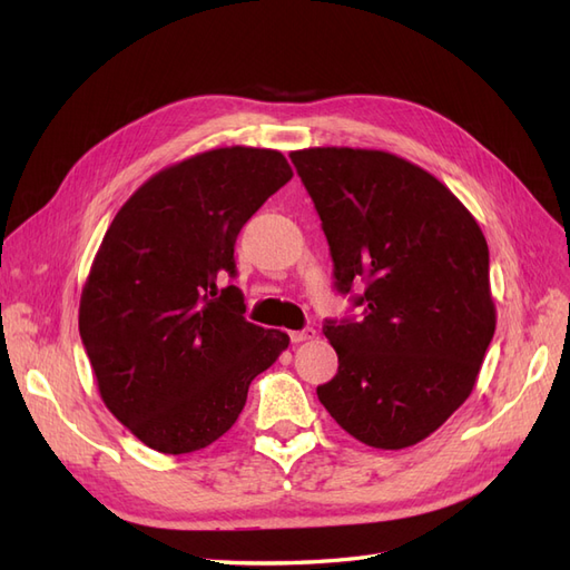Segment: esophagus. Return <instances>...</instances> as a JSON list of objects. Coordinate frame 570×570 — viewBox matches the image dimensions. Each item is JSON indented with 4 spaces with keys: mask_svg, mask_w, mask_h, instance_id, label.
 Returning <instances> with one entry per match:
<instances>
[{
    "mask_svg": "<svg viewBox=\"0 0 570 570\" xmlns=\"http://www.w3.org/2000/svg\"><path fill=\"white\" fill-rule=\"evenodd\" d=\"M314 337H316V331H314V327H304V331H292V333H289V340L295 342V344L306 342V340H314Z\"/></svg>",
    "mask_w": 570,
    "mask_h": 570,
    "instance_id": "1",
    "label": "esophagus"
}]
</instances>
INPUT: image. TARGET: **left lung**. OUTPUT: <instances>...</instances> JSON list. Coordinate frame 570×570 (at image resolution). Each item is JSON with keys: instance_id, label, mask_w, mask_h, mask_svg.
Wrapping results in <instances>:
<instances>
[{"instance_id": "1", "label": "left lung", "mask_w": 570, "mask_h": 570, "mask_svg": "<svg viewBox=\"0 0 570 570\" xmlns=\"http://www.w3.org/2000/svg\"><path fill=\"white\" fill-rule=\"evenodd\" d=\"M331 245L335 287L364 283V318L325 321L337 375L318 400L375 450L425 440L469 400L494 335L490 252L435 176L390 151L289 154Z\"/></svg>"}]
</instances>
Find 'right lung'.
<instances>
[{"mask_svg":"<svg viewBox=\"0 0 570 570\" xmlns=\"http://www.w3.org/2000/svg\"><path fill=\"white\" fill-rule=\"evenodd\" d=\"M292 178L281 151L218 147L151 176L120 206L80 295L78 325L107 409L164 454L228 433L287 333L249 323L235 239Z\"/></svg>","mask_w":570,"mask_h":570,"instance_id":"1","label":"right lung"}]
</instances>
